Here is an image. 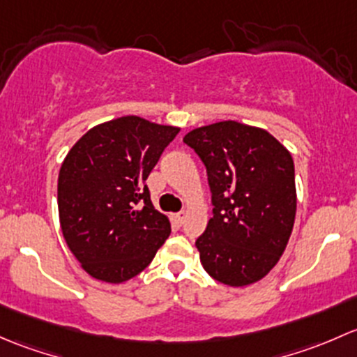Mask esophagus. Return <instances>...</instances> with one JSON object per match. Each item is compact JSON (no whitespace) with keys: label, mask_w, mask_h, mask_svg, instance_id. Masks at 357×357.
Here are the masks:
<instances>
[{"label":"esophagus","mask_w":357,"mask_h":357,"mask_svg":"<svg viewBox=\"0 0 357 357\" xmlns=\"http://www.w3.org/2000/svg\"><path fill=\"white\" fill-rule=\"evenodd\" d=\"M174 218H175V223H177V225H182V223H183V220H185V213H183V211H178V213H175V215H174Z\"/></svg>","instance_id":"1"}]
</instances>
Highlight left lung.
<instances>
[{"label":"left lung","instance_id":"8db88e82","mask_svg":"<svg viewBox=\"0 0 357 357\" xmlns=\"http://www.w3.org/2000/svg\"><path fill=\"white\" fill-rule=\"evenodd\" d=\"M206 167L213 218L196 241L220 284L261 280L284 255L296 218L292 156L266 130L227 120L183 137Z\"/></svg>","mask_w":357,"mask_h":357}]
</instances>
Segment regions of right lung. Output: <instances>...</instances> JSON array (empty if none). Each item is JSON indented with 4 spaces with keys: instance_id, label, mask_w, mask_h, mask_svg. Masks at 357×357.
I'll use <instances>...</instances> for the list:
<instances>
[{
    "instance_id": "1",
    "label": "right lung",
    "mask_w": 357,
    "mask_h": 357,
    "mask_svg": "<svg viewBox=\"0 0 357 357\" xmlns=\"http://www.w3.org/2000/svg\"><path fill=\"white\" fill-rule=\"evenodd\" d=\"M178 130L122 116L91 128L68 151L58 177L61 232L91 277L130 280L170 235L146 178Z\"/></svg>"
}]
</instances>
